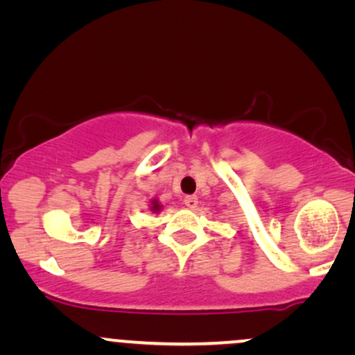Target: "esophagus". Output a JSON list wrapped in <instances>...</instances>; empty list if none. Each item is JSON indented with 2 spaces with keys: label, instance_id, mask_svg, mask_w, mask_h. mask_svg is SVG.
<instances>
[{
  "label": "esophagus",
  "instance_id": "esophagus-1",
  "mask_svg": "<svg viewBox=\"0 0 355 355\" xmlns=\"http://www.w3.org/2000/svg\"><path fill=\"white\" fill-rule=\"evenodd\" d=\"M183 202H185V205L189 207V209H191V210H193L195 207L198 205V198L195 197V195H190V197H185V200H183Z\"/></svg>",
  "mask_w": 355,
  "mask_h": 355
}]
</instances>
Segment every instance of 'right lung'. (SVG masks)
Returning <instances> with one entry per match:
<instances>
[{"label":"right lung","instance_id":"right-lung-1","mask_svg":"<svg viewBox=\"0 0 355 355\" xmlns=\"http://www.w3.org/2000/svg\"><path fill=\"white\" fill-rule=\"evenodd\" d=\"M164 209V205H160V202L157 200V198H153L152 202H150V210L153 211V214H158V211H162Z\"/></svg>","mask_w":355,"mask_h":355}]
</instances>
